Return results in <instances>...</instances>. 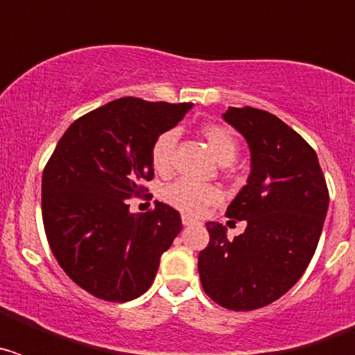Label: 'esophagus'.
<instances>
[{"label":"esophagus","mask_w":355,"mask_h":355,"mask_svg":"<svg viewBox=\"0 0 355 355\" xmlns=\"http://www.w3.org/2000/svg\"><path fill=\"white\" fill-rule=\"evenodd\" d=\"M181 222H183V225H192V224H196L197 220L190 215H181Z\"/></svg>","instance_id":"34e87169"}]
</instances>
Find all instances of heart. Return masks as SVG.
<instances>
[{"mask_svg": "<svg viewBox=\"0 0 355 355\" xmlns=\"http://www.w3.org/2000/svg\"><path fill=\"white\" fill-rule=\"evenodd\" d=\"M200 133L208 142L209 149L218 159V163H222L225 168L231 167V163L236 159L238 149H240V144H238L233 130L224 124H205ZM175 142H178V130H165L156 137L150 146V163H153L155 171H171ZM220 197V190L213 184L196 183L190 180H175L163 190V199L167 200L168 205L184 213H192V215L202 213L208 206L218 202Z\"/></svg>", "mask_w": 355, "mask_h": 355, "instance_id": "b5f03b06", "label": "heart"}]
</instances>
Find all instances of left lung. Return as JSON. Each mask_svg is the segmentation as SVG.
Returning <instances> with one entry per match:
<instances>
[{
	"label": "left lung",
	"instance_id": "left-lung-1",
	"mask_svg": "<svg viewBox=\"0 0 355 355\" xmlns=\"http://www.w3.org/2000/svg\"><path fill=\"white\" fill-rule=\"evenodd\" d=\"M224 119L250 147L249 180L225 211L247 227L227 240L224 225L208 222L199 275L213 302L252 311L302 277L322 234L329 190L315 149L281 119L252 106H229Z\"/></svg>",
	"mask_w": 355,
	"mask_h": 355
}]
</instances>
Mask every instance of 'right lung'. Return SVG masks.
<instances>
[{
	"instance_id": "1",
	"label": "right lung",
	"mask_w": 355,
	"mask_h": 355,
	"mask_svg": "<svg viewBox=\"0 0 355 355\" xmlns=\"http://www.w3.org/2000/svg\"><path fill=\"white\" fill-rule=\"evenodd\" d=\"M192 103L121 97L76 119L42 172V220L58 265L85 291L128 302L149 290L162 254L180 234V213L156 200L130 213L153 180L150 146Z\"/></svg>"
}]
</instances>
